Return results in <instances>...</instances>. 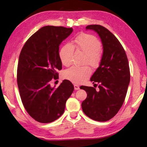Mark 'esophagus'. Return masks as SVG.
I'll use <instances>...</instances> for the list:
<instances>
[{"mask_svg":"<svg viewBox=\"0 0 147 147\" xmlns=\"http://www.w3.org/2000/svg\"><path fill=\"white\" fill-rule=\"evenodd\" d=\"M74 89L75 90H78L80 89V87L77 85V84H74Z\"/></svg>","mask_w":147,"mask_h":147,"instance_id":"34e87169","label":"esophagus"}]
</instances>
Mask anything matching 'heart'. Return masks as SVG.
<instances>
[{"instance_id":"b5f03b06","label":"heart","mask_w":147,"mask_h":147,"mask_svg":"<svg viewBox=\"0 0 147 147\" xmlns=\"http://www.w3.org/2000/svg\"><path fill=\"white\" fill-rule=\"evenodd\" d=\"M100 47V41L94 35L82 33L75 38L73 45L66 43L62 47L59 53L60 59L63 65L69 66L72 63L75 48L86 55V63L96 67L99 65L101 60ZM90 74L91 70L88 66H74L65 71L63 77L71 82L78 84L86 80Z\"/></svg>"}]
</instances>
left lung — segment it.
<instances>
[{
    "mask_svg": "<svg viewBox=\"0 0 147 147\" xmlns=\"http://www.w3.org/2000/svg\"><path fill=\"white\" fill-rule=\"evenodd\" d=\"M98 34L103 47L99 67L90 78L99 89L81 86L87 93L82 107L84 113L97 121H106L116 115L123 104L130 82L127 57L121 44L110 31L100 25H89ZM97 85L96 84H94Z\"/></svg>",
    "mask_w": 147,
    "mask_h": 147,
    "instance_id": "left-lung-1",
    "label": "left lung"
}]
</instances>
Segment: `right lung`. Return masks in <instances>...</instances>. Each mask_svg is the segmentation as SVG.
I'll list each match as a JSON object with an SVG mask.
<instances>
[{
  "label": "right lung",
  "instance_id": "right-lung-1",
  "mask_svg": "<svg viewBox=\"0 0 147 147\" xmlns=\"http://www.w3.org/2000/svg\"><path fill=\"white\" fill-rule=\"evenodd\" d=\"M73 29L47 26L34 33L21 51L17 83L25 109L37 121L49 123L64 112L65 103L74 91L72 83L64 80L57 88L50 82L58 78L62 69L59 45Z\"/></svg>",
  "mask_w": 147,
  "mask_h": 147
}]
</instances>
